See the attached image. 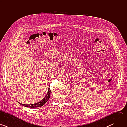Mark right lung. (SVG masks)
Instances as JSON below:
<instances>
[{
	"label": "right lung",
	"instance_id": "obj_1",
	"mask_svg": "<svg viewBox=\"0 0 127 127\" xmlns=\"http://www.w3.org/2000/svg\"><path fill=\"white\" fill-rule=\"evenodd\" d=\"M50 93H51V90L50 89V88H49L48 92L47 93V94L45 96V97L41 100L40 102L35 103L34 104H23V103H21L20 102H19L20 104H21L22 105H23L24 106H26V107H41L42 106H43V105H44L46 102L49 100L50 96Z\"/></svg>",
	"mask_w": 127,
	"mask_h": 127
}]
</instances>
